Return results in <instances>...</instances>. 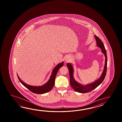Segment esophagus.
<instances>
[{"mask_svg":"<svg viewBox=\"0 0 122 122\" xmlns=\"http://www.w3.org/2000/svg\"><path fill=\"white\" fill-rule=\"evenodd\" d=\"M70 60H71V58H70V56H67V57L65 58V61L66 62H69L70 61Z\"/></svg>","mask_w":122,"mask_h":122,"instance_id":"34e87169","label":"esophagus"}]
</instances>
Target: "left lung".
<instances>
[{
  "instance_id": "1",
  "label": "left lung",
  "mask_w": 122,
  "mask_h": 122,
  "mask_svg": "<svg viewBox=\"0 0 122 122\" xmlns=\"http://www.w3.org/2000/svg\"><path fill=\"white\" fill-rule=\"evenodd\" d=\"M95 37L96 41V44L97 47H99L101 49V51L105 57V63L104 67V69L100 77L96 80L94 81L92 83L88 84L86 85H83L80 83H78L75 79L74 77V68L71 63H68L67 64V66L69 70V75H70V85L75 91L81 93H86L92 91L99 86L103 81L105 76L106 75L107 71V57L106 55V50L102 42L99 38L98 37L95 35Z\"/></svg>"
}]
</instances>
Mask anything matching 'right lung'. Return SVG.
<instances>
[{
  "label": "right lung",
  "instance_id": "obj_1",
  "mask_svg": "<svg viewBox=\"0 0 122 122\" xmlns=\"http://www.w3.org/2000/svg\"><path fill=\"white\" fill-rule=\"evenodd\" d=\"M63 65H64V62L63 61L58 64L57 65H56L54 67L53 70H52V73L50 76L49 80L42 86H30V85H27L26 83L24 82L23 81H22V80H21L20 78H19L17 74V75L19 80L23 86H24L26 88H28L29 90L31 91V92H33L34 93L39 94L46 93L51 91L52 89V88H53L54 86L55 85V79L56 75L57 74L58 70L63 66Z\"/></svg>",
  "mask_w": 122,
  "mask_h": 122
}]
</instances>
